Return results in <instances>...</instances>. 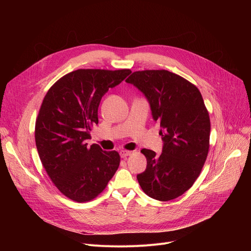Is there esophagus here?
Masks as SVG:
<instances>
[{
  "mask_svg": "<svg viewBox=\"0 0 251 251\" xmlns=\"http://www.w3.org/2000/svg\"><path fill=\"white\" fill-rule=\"evenodd\" d=\"M131 154V151H124V150H122L121 151H120V155H121V157H123V159H125V157H127L128 155H130Z\"/></svg>",
  "mask_w": 251,
  "mask_h": 251,
  "instance_id": "esophagus-1",
  "label": "esophagus"
}]
</instances>
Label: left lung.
<instances>
[{
    "label": "left lung",
    "mask_w": 251,
    "mask_h": 251,
    "mask_svg": "<svg viewBox=\"0 0 251 251\" xmlns=\"http://www.w3.org/2000/svg\"><path fill=\"white\" fill-rule=\"evenodd\" d=\"M126 82L148 99L164 141L161 155L141 150L148 165L137 175L139 185L153 200H175L193 185L208 153L210 121L201 91L167 70L136 71Z\"/></svg>",
    "instance_id": "obj_1"
}]
</instances>
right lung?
Instances as JSON below:
<instances>
[{
  "label": "right lung",
  "mask_w": 251,
  "mask_h": 251,
  "mask_svg": "<svg viewBox=\"0 0 251 251\" xmlns=\"http://www.w3.org/2000/svg\"><path fill=\"white\" fill-rule=\"evenodd\" d=\"M131 73L129 69H78L61 77L44 98L35 122L39 159L55 186L68 199L85 202L107 187L120 155L87 146L99 123L102 96Z\"/></svg>",
  "instance_id": "add662e5"
}]
</instances>
